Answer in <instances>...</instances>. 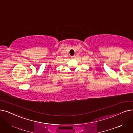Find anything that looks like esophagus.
I'll use <instances>...</instances> for the list:
<instances>
[{
  "label": "esophagus",
  "mask_w": 133,
  "mask_h": 133,
  "mask_svg": "<svg viewBox=\"0 0 133 133\" xmlns=\"http://www.w3.org/2000/svg\"><path fill=\"white\" fill-rule=\"evenodd\" d=\"M71 58H72V59H75V58H76V56L73 55V56H71Z\"/></svg>",
  "instance_id": "34e87169"
}]
</instances>
